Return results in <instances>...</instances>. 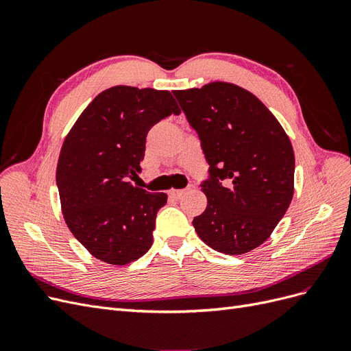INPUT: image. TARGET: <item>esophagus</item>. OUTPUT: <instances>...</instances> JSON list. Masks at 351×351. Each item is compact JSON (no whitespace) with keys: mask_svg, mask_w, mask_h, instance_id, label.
<instances>
[{"mask_svg":"<svg viewBox=\"0 0 351 351\" xmlns=\"http://www.w3.org/2000/svg\"><path fill=\"white\" fill-rule=\"evenodd\" d=\"M190 190H192V187H187V189H182V190H176V189H173V190H169V196L171 197H174V199H180V197H183L184 195H187Z\"/></svg>","mask_w":351,"mask_h":351,"instance_id":"esophagus-1","label":"esophagus"}]
</instances>
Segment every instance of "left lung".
<instances>
[{"instance_id": "left-lung-1", "label": "left lung", "mask_w": 351, "mask_h": 351, "mask_svg": "<svg viewBox=\"0 0 351 351\" xmlns=\"http://www.w3.org/2000/svg\"><path fill=\"white\" fill-rule=\"evenodd\" d=\"M209 164L202 183L208 206L197 236L226 254L268 240L294 193V152L274 114L249 90L227 82L174 90Z\"/></svg>"}]
</instances>
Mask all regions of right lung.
<instances>
[{
  "instance_id": "right-lung-1",
  "label": "right lung",
  "mask_w": 351,
  "mask_h": 351,
  "mask_svg": "<svg viewBox=\"0 0 351 351\" xmlns=\"http://www.w3.org/2000/svg\"><path fill=\"white\" fill-rule=\"evenodd\" d=\"M182 110L168 90L114 86L101 92L66 136L57 186L66 224L92 256L127 265L151 249L165 193L133 186L146 134Z\"/></svg>"
}]
</instances>
